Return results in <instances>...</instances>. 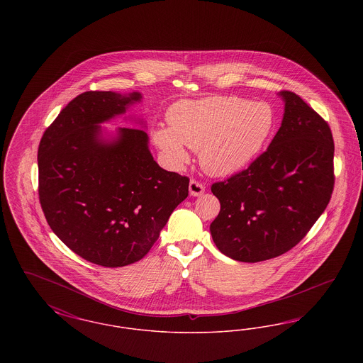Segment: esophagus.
I'll use <instances>...</instances> for the list:
<instances>
[{
	"instance_id": "34e87169",
	"label": "esophagus",
	"mask_w": 363,
	"mask_h": 363,
	"mask_svg": "<svg viewBox=\"0 0 363 363\" xmlns=\"http://www.w3.org/2000/svg\"><path fill=\"white\" fill-rule=\"evenodd\" d=\"M204 190H206V186L201 182H199L196 179L190 181L189 191L191 196H201L204 193Z\"/></svg>"
}]
</instances>
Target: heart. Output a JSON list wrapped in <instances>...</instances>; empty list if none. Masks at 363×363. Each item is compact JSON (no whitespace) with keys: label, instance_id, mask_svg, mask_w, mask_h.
I'll return each mask as SVG.
<instances>
[{"label":"heart","instance_id":"1","mask_svg":"<svg viewBox=\"0 0 363 363\" xmlns=\"http://www.w3.org/2000/svg\"><path fill=\"white\" fill-rule=\"evenodd\" d=\"M167 121L170 128L152 129L151 138L170 164L179 167L188 162L186 145L200 150V162L207 173L230 175L262 152L275 130L277 111L264 101L212 96L174 104Z\"/></svg>","mask_w":363,"mask_h":363}]
</instances>
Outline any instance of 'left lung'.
<instances>
[{"label":"left lung","mask_w":363,"mask_h":363,"mask_svg":"<svg viewBox=\"0 0 363 363\" xmlns=\"http://www.w3.org/2000/svg\"><path fill=\"white\" fill-rule=\"evenodd\" d=\"M284 116L267 151L247 169L212 184L220 212L211 223L216 247L242 262L274 259L293 249L328 206L333 138L299 95L280 91Z\"/></svg>","instance_id":"obj_1"}]
</instances>
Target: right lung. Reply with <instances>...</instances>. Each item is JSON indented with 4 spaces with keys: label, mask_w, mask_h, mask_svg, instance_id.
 Here are the masks:
<instances>
[{
    "label": "right lung",
    "mask_w": 363,
    "mask_h": 363,
    "mask_svg": "<svg viewBox=\"0 0 363 363\" xmlns=\"http://www.w3.org/2000/svg\"><path fill=\"white\" fill-rule=\"evenodd\" d=\"M140 98L83 92L61 110L38 148L39 201L50 228L72 252L108 268L143 259L189 194V178L159 167L144 130L120 128L113 143L99 138L98 123Z\"/></svg>",
    "instance_id": "add662e5"
}]
</instances>
